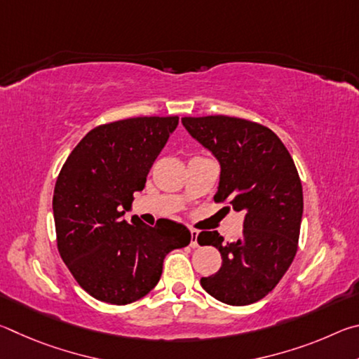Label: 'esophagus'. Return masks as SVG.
Segmentation results:
<instances>
[{
    "label": "esophagus",
    "mask_w": 359,
    "mask_h": 359,
    "mask_svg": "<svg viewBox=\"0 0 359 359\" xmlns=\"http://www.w3.org/2000/svg\"><path fill=\"white\" fill-rule=\"evenodd\" d=\"M190 236H191L190 247H193V248L199 247V245H198V231H196V229H191V231H190Z\"/></svg>",
    "instance_id": "obj_1"
}]
</instances>
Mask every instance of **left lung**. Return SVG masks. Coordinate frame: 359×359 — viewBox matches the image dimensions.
Returning <instances> with one entry per match:
<instances>
[{
	"label": "left lung",
	"instance_id": "1",
	"mask_svg": "<svg viewBox=\"0 0 359 359\" xmlns=\"http://www.w3.org/2000/svg\"><path fill=\"white\" fill-rule=\"evenodd\" d=\"M182 123L220 161L215 203L245 214L241 239L199 233V245H214L223 259L214 276L201 278L203 288L229 306L257 302L282 280L297 252L304 201L293 158L276 133L257 121L208 115Z\"/></svg>",
	"mask_w": 359,
	"mask_h": 359
}]
</instances>
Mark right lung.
<instances>
[{"instance_id":"right-lung-1","label":"right lung","mask_w":359,"mask_h":359,"mask_svg":"<svg viewBox=\"0 0 359 359\" xmlns=\"http://www.w3.org/2000/svg\"><path fill=\"white\" fill-rule=\"evenodd\" d=\"M177 123V115H169L96 126L58 174L53 218L60 257L95 299L117 306L141 299L160 280L166 255L190 244V231L166 218L155 226L121 220Z\"/></svg>"}]
</instances>
